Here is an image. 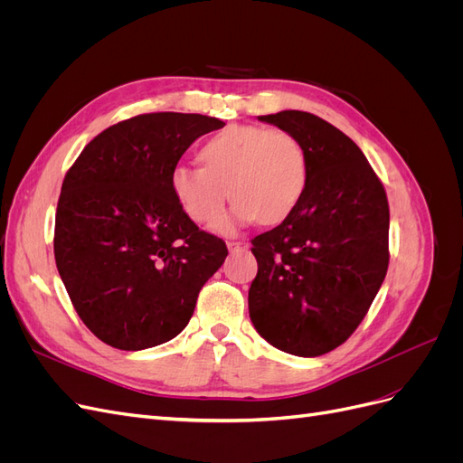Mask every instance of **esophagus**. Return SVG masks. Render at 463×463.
I'll return each mask as SVG.
<instances>
[{
  "mask_svg": "<svg viewBox=\"0 0 463 463\" xmlns=\"http://www.w3.org/2000/svg\"><path fill=\"white\" fill-rule=\"evenodd\" d=\"M245 247H247L245 241H228V249L232 250V253H233V250H240V249H245Z\"/></svg>",
  "mask_w": 463,
  "mask_h": 463,
  "instance_id": "34e87169",
  "label": "esophagus"
}]
</instances>
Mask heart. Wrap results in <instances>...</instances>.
<instances>
[{
  "label": "heart",
  "instance_id": "obj_1",
  "mask_svg": "<svg viewBox=\"0 0 463 463\" xmlns=\"http://www.w3.org/2000/svg\"><path fill=\"white\" fill-rule=\"evenodd\" d=\"M203 165L179 164L170 174V189L179 208L194 223L214 220L223 203L232 210L213 223L230 233L240 223L286 220L303 199L309 160L296 135L260 125H230L201 148Z\"/></svg>",
  "mask_w": 463,
  "mask_h": 463
}]
</instances>
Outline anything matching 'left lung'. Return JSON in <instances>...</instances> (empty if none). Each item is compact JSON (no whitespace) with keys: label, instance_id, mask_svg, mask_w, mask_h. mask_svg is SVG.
Masks as SVG:
<instances>
[{"label":"left lung","instance_id":"obj_1","mask_svg":"<svg viewBox=\"0 0 463 463\" xmlns=\"http://www.w3.org/2000/svg\"><path fill=\"white\" fill-rule=\"evenodd\" d=\"M259 119L299 138L309 179L298 208L250 241L249 317L274 347L318 357L355 332L384 282L388 199L365 154L328 121L299 109Z\"/></svg>","mask_w":463,"mask_h":463}]
</instances>
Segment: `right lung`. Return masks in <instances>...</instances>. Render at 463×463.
Returning a JSON list of instances; mask_svg holds the SVG:
<instances>
[{"label":"right lung","mask_w":463,"mask_h":463,"mask_svg":"<svg viewBox=\"0 0 463 463\" xmlns=\"http://www.w3.org/2000/svg\"><path fill=\"white\" fill-rule=\"evenodd\" d=\"M223 121L143 114L111 125L67 172L53 255L77 315L104 344L138 352L187 326L201 288L228 257L170 189L184 152Z\"/></svg>","instance_id":"right-lung-1"}]
</instances>
